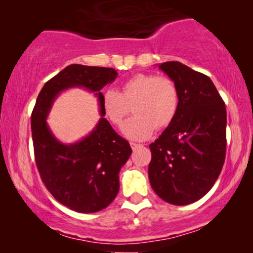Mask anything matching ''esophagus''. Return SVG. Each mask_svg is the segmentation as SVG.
<instances>
[{
    "label": "esophagus",
    "instance_id": "1",
    "mask_svg": "<svg viewBox=\"0 0 253 253\" xmlns=\"http://www.w3.org/2000/svg\"><path fill=\"white\" fill-rule=\"evenodd\" d=\"M130 146H131V148H132V150H136V148H139V147L143 146V145L136 144V143H130Z\"/></svg>",
    "mask_w": 253,
    "mask_h": 253
}]
</instances>
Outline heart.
I'll list each match as a JSON object with an SVG mask.
<instances>
[{
  "label": "heart",
  "mask_w": 253,
  "mask_h": 253,
  "mask_svg": "<svg viewBox=\"0 0 253 253\" xmlns=\"http://www.w3.org/2000/svg\"><path fill=\"white\" fill-rule=\"evenodd\" d=\"M178 106L179 93L175 83L152 74L133 76L123 83L120 92L107 89L102 95L103 112L114 126H120L132 107L136 116L124 123L122 132L133 140H145L157 127L168 126Z\"/></svg>",
  "instance_id": "obj_1"
}]
</instances>
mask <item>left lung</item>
<instances>
[{
    "instance_id": "8db88e82",
    "label": "left lung",
    "mask_w": 253,
    "mask_h": 253,
    "mask_svg": "<svg viewBox=\"0 0 253 253\" xmlns=\"http://www.w3.org/2000/svg\"><path fill=\"white\" fill-rule=\"evenodd\" d=\"M159 69L177 86L179 106L172 122L150 145L148 178L165 202L189 205L212 189L222 169L226 106L206 75L177 61L159 64Z\"/></svg>"
}]
</instances>
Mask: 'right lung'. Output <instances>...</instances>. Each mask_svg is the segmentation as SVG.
Returning <instances> with one entry per match:
<instances>
[{
    "instance_id": "obj_1",
    "label": "right lung",
    "mask_w": 253,
    "mask_h": 253,
    "mask_svg": "<svg viewBox=\"0 0 253 253\" xmlns=\"http://www.w3.org/2000/svg\"><path fill=\"white\" fill-rule=\"evenodd\" d=\"M113 68L71 64L49 79L38 95L31 116L34 155L41 179L54 198L79 213L106 209L120 190L119 174L132 150L105 117L103 86L117 77ZM84 88L98 98L100 120L81 141L64 144L51 132L46 117L52 103L69 88Z\"/></svg>"
}]
</instances>
